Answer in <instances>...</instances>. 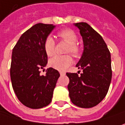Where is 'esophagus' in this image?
<instances>
[{
    "instance_id": "esophagus-1",
    "label": "esophagus",
    "mask_w": 125,
    "mask_h": 125,
    "mask_svg": "<svg viewBox=\"0 0 125 125\" xmlns=\"http://www.w3.org/2000/svg\"><path fill=\"white\" fill-rule=\"evenodd\" d=\"M65 72H60V75L61 76H64L65 75Z\"/></svg>"
}]
</instances>
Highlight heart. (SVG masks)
Instances as JSON below:
<instances>
[{
  "instance_id": "heart-1",
  "label": "heart",
  "mask_w": 125,
  "mask_h": 125,
  "mask_svg": "<svg viewBox=\"0 0 125 125\" xmlns=\"http://www.w3.org/2000/svg\"><path fill=\"white\" fill-rule=\"evenodd\" d=\"M57 36L68 43L66 49L67 53H71L74 56H77L81 51L79 46L76 43L77 36L73 30L69 29H63L57 33ZM43 49L48 56H52L55 53V41L51 36L46 37L43 43ZM73 62L70 55L55 56L49 61V66L59 71L66 70Z\"/></svg>"
}]
</instances>
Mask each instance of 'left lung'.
Instances as JSON below:
<instances>
[{"label":"left lung","instance_id":"8db88e82","mask_svg":"<svg viewBox=\"0 0 125 125\" xmlns=\"http://www.w3.org/2000/svg\"><path fill=\"white\" fill-rule=\"evenodd\" d=\"M80 30L84 51L76 64L82 73H66L72 102L77 107L91 108L106 96L112 79L111 54L102 37L88 23L74 24ZM80 72V71H79Z\"/></svg>","mask_w":125,"mask_h":125}]
</instances>
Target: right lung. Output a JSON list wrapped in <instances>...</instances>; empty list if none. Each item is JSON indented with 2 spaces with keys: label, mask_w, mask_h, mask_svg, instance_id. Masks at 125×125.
<instances>
[{
  "label": "right lung",
  "mask_w": 125,
  "mask_h": 125,
  "mask_svg": "<svg viewBox=\"0 0 125 125\" xmlns=\"http://www.w3.org/2000/svg\"><path fill=\"white\" fill-rule=\"evenodd\" d=\"M52 24L37 23L24 32L13 49L10 79L18 100L26 107L40 109L51 102L59 72L49 68L46 75L40 69L48 62L44 41L54 29Z\"/></svg>",
  "instance_id": "right-lung-1"
}]
</instances>
